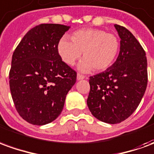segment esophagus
I'll return each mask as SVG.
<instances>
[{
  "instance_id": "34e87169",
  "label": "esophagus",
  "mask_w": 154,
  "mask_h": 154,
  "mask_svg": "<svg viewBox=\"0 0 154 154\" xmlns=\"http://www.w3.org/2000/svg\"><path fill=\"white\" fill-rule=\"evenodd\" d=\"M85 78V76H83V75H82V74L80 73H77V79L78 81L79 80H82V79H84Z\"/></svg>"
}]
</instances>
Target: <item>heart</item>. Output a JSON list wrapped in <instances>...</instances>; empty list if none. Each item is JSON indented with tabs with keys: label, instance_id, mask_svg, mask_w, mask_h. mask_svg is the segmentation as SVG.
Segmentation results:
<instances>
[{
	"label": "heart",
	"instance_id": "obj_1",
	"mask_svg": "<svg viewBox=\"0 0 154 154\" xmlns=\"http://www.w3.org/2000/svg\"><path fill=\"white\" fill-rule=\"evenodd\" d=\"M70 41L62 38L57 44V51L62 60L67 65L74 63L83 53V60L78 69L83 72L95 69L106 70L114 63L119 50V41L116 35L97 29H86L74 32Z\"/></svg>",
	"mask_w": 154,
	"mask_h": 154
}]
</instances>
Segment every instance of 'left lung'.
I'll return each mask as SVG.
<instances>
[{"label":"left lung","instance_id":"8db88e82","mask_svg":"<svg viewBox=\"0 0 154 154\" xmlns=\"http://www.w3.org/2000/svg\"><path fill=\"white\" fill-rule=\"evenodd\" d=\"M120 38L117 59L109 68L90 77L87 106L97 119L118 124L139 106L148 83L147 57L139 41L123 26L115 25Z\"/></svg>","mask_w":154,"mask_h":154}]
</instances>
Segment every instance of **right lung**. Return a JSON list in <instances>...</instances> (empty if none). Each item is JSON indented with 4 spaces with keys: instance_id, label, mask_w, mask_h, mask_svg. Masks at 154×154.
<instances>
[{
    "instance_id": "right-lung-1",
    "label": "right lung",
    "mask_w": 154,
    "mask_h": 154,
    "mask_svg": "<svg viewBox=\"0 0 154 154\" xmlns=\"http://www.w3.org/2000/svg\"><path fill=\"white\" fill-rule=\"evenodd\" d=\"M71 27L41 24L27 32L15 48L10 71V89L16 110L27 122L44 125L63 109L77 72L63 62L58 42Z\"/></svg>"
}]
</instances>
